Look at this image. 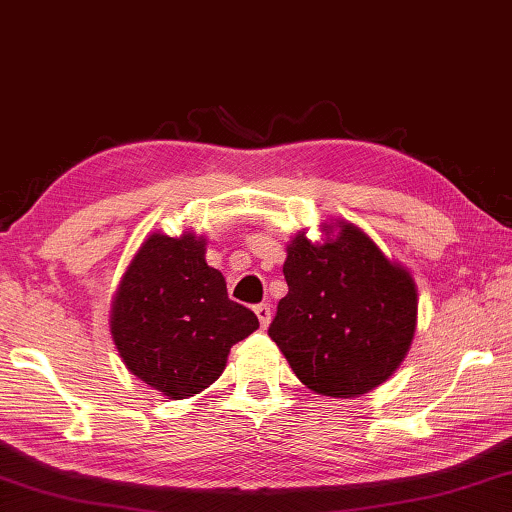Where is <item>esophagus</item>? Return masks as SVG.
Instances as JSON below:
<instances>
[{
    "mask_svg": "<svg viewBox=\"0 0 512 512\" xmlns=\"http://www.w3.org/2000/svg\"><path fill=\"white\" fill-rule=\"evenodd\" d=\"M255 313H257V318H259V324H262V327L266 329L268 324H271V315H273L271 304H266V302L257 304V306H255Z\"/></svg>",
    "mask_w": 512,
    "mask_h": 512,
    "instance_id": "34e87169",
    "label": "esophagus"
}]
</instances>
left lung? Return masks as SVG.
<instances>
[{
	"label": "left lung",
	"instance_id": "1",
	"mask_svg": "<svg viewBox=\"0 0 512 512\" xmlns=\"http://www.w3.org/2000/svg\"><path fill=\"white\" fill-rule=\"evenodd\" d=\"M284 277L288 293L268 336L313 392L367 394L405 360L416 331V284L360 228L338 221V235L322 244L295 235Z\"/></svg>",
	"mask_w": 512,
	"mask_h": 512
}]
</instances>
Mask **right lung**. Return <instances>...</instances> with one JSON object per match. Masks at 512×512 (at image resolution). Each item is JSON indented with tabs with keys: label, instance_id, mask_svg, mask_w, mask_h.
<instances>
[{
	"label": "right lung",
	"instance_id": "add662e5",
	"mask_svg": "<svg viewBox=\"0 0 512 512\" xmlns=\"http://www.w3.org/2000/svg\"><path fill=\"white\" fill-rule=\"evenodd\" d=\"M257 327V315L232 302L224 275L206 264V239L194 232L147 237L111 304L125 367L174 401L215 383L230 347Z\"/></svg>",
	"mask_w": 512,
	"mask_h": 512
}]
</instances>
